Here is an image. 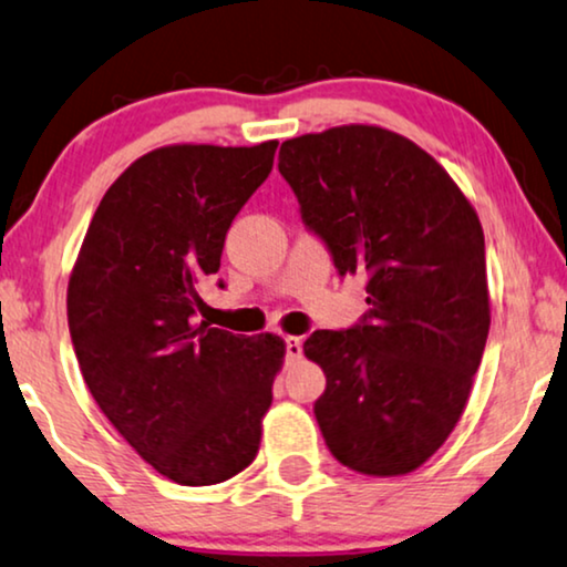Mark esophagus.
Returning a JSON list of instances; mask_svg holds the SVG:
<instances>
[{"mask_svg": "<svg viewBox=\"0 0 567 567\" xmlns=\"http://www.w3.org/2000/svg\"><path fill=\"white\" fill-rule=\"evenodd\" d=\"M285 354H288V360H298L300 354H303V342H300V337H285Z\"/></svg>", "mask_w": 567, "mask_h": 567, "instance_id": "obj_1", "label": "esophagus"}]
</instances>
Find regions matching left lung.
Segmentation results:
<instances>
[{
  "label": "left lung",
  "instance_id": "1",
  "mask_svg": "<svg viewBox=\"0 0 567 567\" xmlns=\"http://www.w3.org/2000/svg\"><path fill=\"white\" fill-rule=\"evenodd\" d=\"M277 168L337 275L368 279L362 319L303 344L327 375L323 441L354 472L417 470L456 427L485 352L480 217L425 150L381 126L282 142Z\"/></svg>",
  "mask_w": 567,
  "mask_h": 567
}]
</instances>
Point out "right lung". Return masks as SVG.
I'll return each instance as SVG.
<instances>
[{
  "label": "right lung",
  "mask_w": 567,
  "mask_h": 567,
  "mask_svg": "<svg viewBox=\"0 0 567 567\" xmlns=\"http://www.w3.org/2000/svg\"><path fill=\"white\" fill-rule=\"evenodd\" d=\"M275 150L271 140L142 155L105 192L70 277L66 319L90 394L178 485L236 477L259 451L285 342L196 323V311Z\"/></svg>",
  "instance_id": "1"
}]
</instances>
